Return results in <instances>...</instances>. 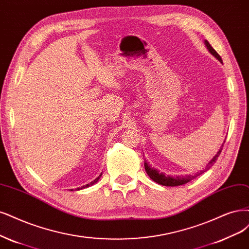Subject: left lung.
<instances>
[{
  "label": "left lung",
  "mask_w": 249,
  "mask_h": 249,
  "mask_svg": "<svg viewBox=\"0 0 249 249\" xmlns=\"http://www.w3.org/2000/svg\"><path fill=\"white\" fill-rule=\"evenodd\" d=\"M205 44H206L207 49L210 51V53H211L212 55L215 56L220 63H222L220 55L216 53L215 49H214V48L209 44V42H208L207 40H205ZM222 147H224V143H222L221 147H220V149L218 150V152L215 154V157H214V158H213V159L208 162V165L206 166V168H205V170L200 171V172H199V173H196V175L176 176V177L169 176V175H165L164 173H160V171H158L157 169H154V168L150 167V166H149V164H148V162H147L146 160L144 161L145 171H146V173L148 174V176L153 180L154 182H157V183H159V184H160V185H165V186H178V185H182V184H185V183H187V182H190L191 180L195 179L196 176H199L200 174L204 173L205 171H206V170L210 169V167L214 164V162L216 161L217 158L219 157V154H220V152H221V150H222ZM144 160H145V159H144Z\"/></svg>",
  "instance_id": "left-lung-1"
}]
</instances>
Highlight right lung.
Returning a JSON list of instances; mask_svg holds the SVG:
<instances>
[{
  "mask_svg": "<svg viewBox=\"0 0 249 249\" xmlns=\"http://www.w3.org/2000/svg\"><path fill=\"white\" fill-rule=\"evenodd\" d=\"M101 176H102V174H101V175H100V176H99V177H98V178H96V179H95V180H93V181H92V182H90V183H89V184H87V185H84V186H82V187H81V188H84V187H89V185H91V184H93V183H96V182H97V181H98V180H99V179H100V177H101ZM81 188H77V190H81ZM71 191H73V190H71Z\"/></svg>",
  "mask_w": 249,
  "mask_h": 249,
  "instance_id": "1",
  "label": "right lung"
}]
</instances>
